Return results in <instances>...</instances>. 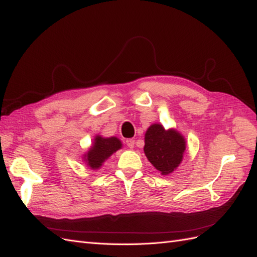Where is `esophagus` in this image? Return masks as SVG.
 <instances>
[{
    "mask_svg": "<svg viewBox=\"0 0 257 257\" xmlns=\"http://www.w3.org/2000/svg\"><path fill=\"white\" fill-rule=\"evenodd\" d=\"M126 145L128 146V148L133 149V148L135 147V140H134V139H128V140H126Z\"/></svg>",
    "mask_w": 257,
    "mask_h": 257,
    "instance_id": "esophagus-1",
    "label": "esophagus"
}]
</instances>
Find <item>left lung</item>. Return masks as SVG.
<instances>
[{
    "mask_svg": "<svg viewBox=\"0 0 257 257\" xmlns=\"http://www.w3.org/2000/svg\"><path fill=\"white\" fill-rule=\"evenodd\" d=\"M143 151L147 159L162 175H169L182 163L186 151V139L174 128L152 123L146 131Z\"/></svg>",
    "mask_w": 257,
    "mask_h": 257,
    "instance_id": "left-lung-1",
    "label": "left lung"
}]
</instances>
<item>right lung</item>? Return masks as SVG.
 <instances>
[{"mask_svg":"<svg viewBox=\"0 0 257 257\" xmlns=\"http://www.w3.org/2000/svg\"><path fill=\"white\" fill-rule=\"evenodd\" d=\"M122 148V142L117 137H101L96 135L94 137L92 146L87 152L83 154V161L88 169L96 171L100 169L106 160H108L119 149Z\"/></svg>","mask_w":257,"mask_h":257,"instance_id":"obj_1","label":"right lung"}]
</instances>
